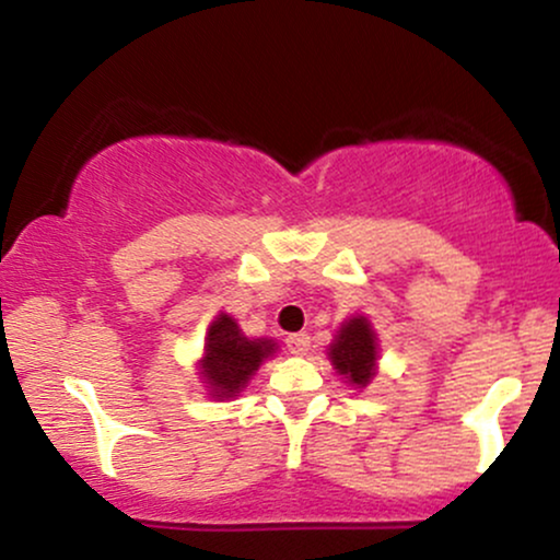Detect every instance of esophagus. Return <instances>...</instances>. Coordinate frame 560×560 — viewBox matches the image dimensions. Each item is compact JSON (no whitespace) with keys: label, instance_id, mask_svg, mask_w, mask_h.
I'll use <instances>...</instances> for the list:
<instances>
[{"label":"esophagus","instance_id":"esophagus-1","mask_svg":"<svg viewBox=\"0 0 560 560\" xmlns=\"http://www.w3.org/2000/svg\"><path fill=\"white\" fill-rule=\"evenodd\" d=\"M287 349L292 354H307L310 349V336L307 334H292L287 339Z\"/></svg>","mask_w":560,"mask_h":560}]
</instances>
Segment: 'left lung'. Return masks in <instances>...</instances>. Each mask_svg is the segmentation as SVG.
Returning a JSON list of instances; mask_svg holds the SVG:
<instances>
[{
	"instance_id": "obj_1",
	"label": "left lung",
	"mask_w": 560,
	"mask_h": 560,
	"mask_svg": "<svg viewBox=\"0 0 560 560\" xmlns=\"http://www.w3.org/2000/svg\"><path fill=\"white\" fill-rule=\"evenodd\" d=\"M328 354H331V362L339 370V375H345L354 386H368L370 378L375 375V357H378L370 323L365 318H352L345 323Z\"/></svg>"
}]
</instances>
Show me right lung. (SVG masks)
Returning <instances> with one entry per match:
<instances>
[{"label":"right lung","instance_id":"obj_1","mask_svg":"<svg viewBox=\"0 0 560 560\" xmlns=\"http://www.w3.org/2000/svg\"><path fill=\"white\" fill-rule=\"evenodd\" d=\"M273 352V345L268 339L250 341L242 336L240 326L229 315L221 313L211 323L206 339L203 357V375L208 388H213L215 396H237L250 375L260 368V362Z\"/></svg>","mask_w":560,"mask_h":560}]
</instances>
